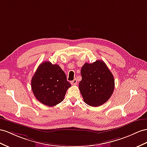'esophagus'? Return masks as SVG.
Masks as SVG:
<instances>
[{
	"instance_id": "1",
	"label": "esophagus",
	"mask_w": 147,
	"mask_h": 147,
	"mask_svg": "<svg viewBox=\"0 0 147 147\" xmlns=\"http://www.w3.org/2000/svg\"><path fill=\"white\" fill-rule=\"evenodd\" d=\"M77 80L76 79H74V80H73V81H72L71 82V84L72 85H76V84H77Z\"/></svg>"
}]
</instances>
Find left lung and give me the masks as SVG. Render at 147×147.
I'll use <instances>...</instances> for the list:
<instances>
[{
  "label": "left lung",
  "mask_w": 147,
  "mask_h": 147,
  "mask_svg": "<svg viewBox=\"0 0 147 147\" xmlns=\"http://www.w3.org/2000/svg\"><path fill=\"white\" fill-rule=\"evenodd\" d=\"M82 80L79 83L85 103L98 107L109 99L114 92L115 82L113 74L102 60L92 63H86L82 66Z\"/></svg>",
  "instance_id": "1"
}]
</instances>
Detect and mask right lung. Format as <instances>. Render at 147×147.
I'll return each mask as SVG.
<instances>
[{
  "instance_id": "obj_1",
  "label": "right lung",
  "mask_w": 147,
  "mask_h": 147,
  "mask_svg": "<svg viewBox=\"0 0 147 147\" xmlns=\"http://www.w3.org/2000/svg\"><path fill=\"white\" fill-rule=\"evenodd\" d=\"M31 86L38 100L47 106L53 107L63 100L71 84L59 65L45 61L33 75Z\"/></svg>"
}]
</instances>
